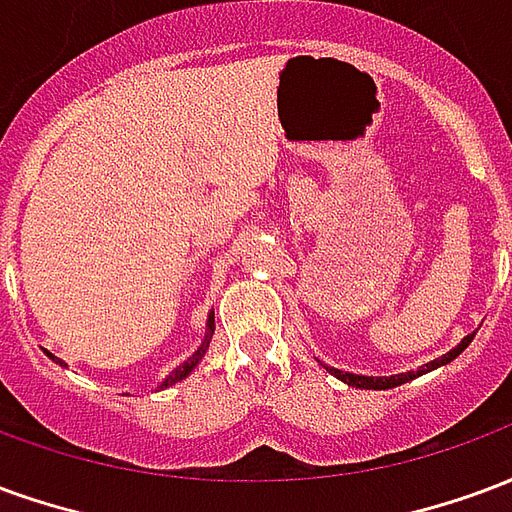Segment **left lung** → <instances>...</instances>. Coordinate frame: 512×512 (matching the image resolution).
<instances>
[{
    "label": "left lung",
    "mask_w": 512,
    "mask_h": 512,
    "mask_svg": "<svg viewBox=\"0 0 512 512\" xmlns=\"http://www.w3.org/2000/svg\"><path fill=\"white\" fill-rule=\"evenodd\" d=\"M472 340H474V334H466L461 343L452 348L450 354H444V356H439V359H433V362L422 365L419 370H408V373H400V376H356V373H343V370H337V367H329V373L340 378V381H345L348 386H356V389H392V386L406 384V381H411V378L425 376V373L436 370V367L450 365L455 356L466 351V345L472 343Z\"/></svg>",
    "instance_id": "8db88e82"
}]
</instances>
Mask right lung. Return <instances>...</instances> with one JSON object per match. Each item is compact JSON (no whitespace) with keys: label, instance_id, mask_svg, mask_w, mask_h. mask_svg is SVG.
I'll return each instance as SVG.
<instances>
[{"label":"right lung","instance_id":"obj_1","mask_svg":"<svg viewBox=\"0 0 512 512\" xmlns=\"http://www.w3.org/2000/svg\"><path fill=\"white\" fill-rule=\"evenodd\" d=\"M211 334H213V312L208 315V332H205V340H202L200 348H197V351H194V354H191L189 359L183 362V365L175 367V370H172V373H169V376L161 381V386H158V389H167V386H172L175 381H183V378L189 376L194 367L200 365V359L205 356V351H208V345H211ZM51 359H54V362H60V365H65V362H62V359H57V356H51ZM65 367H68V365H65Z\"/></svg>","mask_w":512,"mask_h":512}]
</instances>
